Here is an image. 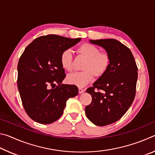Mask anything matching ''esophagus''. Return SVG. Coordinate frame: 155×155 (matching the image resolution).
Wrapping results in <instances>:
<instances>
[{"mask_svg":"<svg viewBox=\"0 0 155 155\" xmlns=\"http://www.w3.org/2000/svg\"><path fill=\"white\" fill-rule=\"evenodd\" d=\"M84 91H85V90H84V89H83V88H78V93H79L80 94H83Z\"/></svg>","mask_w":155,"mask_h":155,"instance_id":"1","label":"esophagus"}]
</instances>
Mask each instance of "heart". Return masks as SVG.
I'll use <instances>...</instances> for the list:
<instances>
[{"instance_id":"b5f03b06","label":"heart","mask_w":155,"mask_h":155,"mask_svg":"<svg viewBox=\"0 0 155 155\" xmlns=\"http://www.w3.org/2000/svg\"><path fill=\"white\" fill-rule=\"evenodd\" d=\"M77 52L86 59L82 69L83 71L76 72L68 76L67 81L71 85L83 87L94 79V76L100 78L105 74L111 64V57L106 52H101L95 45L84 43L78 47ZM62 68L68 72L72 70V56L69 50L62 52L60 57Z\"/></svg>"}]
</instances>
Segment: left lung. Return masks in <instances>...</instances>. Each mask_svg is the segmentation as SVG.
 <instances>
[{"label":"left lung","instance_id":"8db88e82","mask_svg":"<svg viewBox=\"0 0 155 155\" xmlns=\"http://www.w3.org/2000/svg\"><path fill=\"white\" fill-rule=\"evenodd\" d=\"M90 41L103 47L111 57L107 72L86 90L92 97L91 104L85 107L86 116L93 124L103 127L119 120L132 104L137 66L130 49L119 41L103 39Z\"/></svg>","mask_w":155,"mask_h":155}]
</instances>
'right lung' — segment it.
I'll use <instances>...</instances> for the list:
<instances>
[{"label": "right lung", "mask_w": 155, "mask_h": 155, "mask_svg": "<svg viewBox=\"0 0 155 155\" xmlns=\"http://www.w3.org/2000/svg\"><path fill=\"white\" fill-rule=\"evenodd\" d=\"M81 40L57 35L40 36L21 55L18 88L23 107L34 121L43 124L55 122L62 115L68 100L78 94L76 85L61 84L65 74L60 57Z\"/></svg>", "instance_id": "right-lung-1"}]
</instances>
